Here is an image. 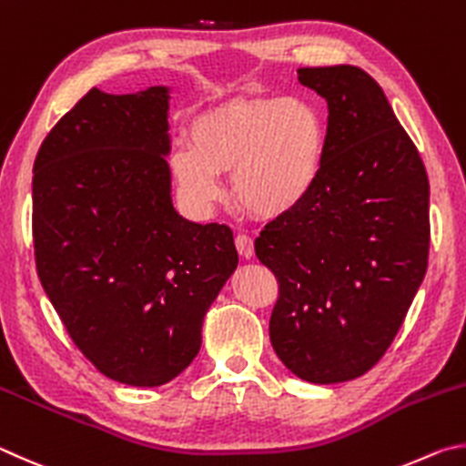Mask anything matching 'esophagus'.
Returning <instances> with one entry per match:
<instances>
[{
	"label": "esophagus",
	"instance_id": "1",
	"mask_svg": "<svg viewBox=\"0 0 466 466\" xmlns=\"http://www.w3.org/2000/svg\"><path fill=\"white\" fill-rule=\"evenodd\" d=\"M235 248H238L241 258L249 259L254 256V239H251L249 235H238V238H235Z\"/></svg>",
	"mask_w": 466,
	"mask_h": 466
}]
</instances>
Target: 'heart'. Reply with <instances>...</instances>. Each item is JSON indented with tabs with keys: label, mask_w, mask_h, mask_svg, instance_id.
I'll return each instance as SVG.
<instances>
[{
	"label": "heart",
	"mask_w": 466,
	"mask_h": 466,
	"mask_svg": "<svg viewBox=\"0 0 466 466\" xmlns=\"http://www.w3.org/2000/svg\"><path fill=\"white\" fill-rule=\"evenodd\" d=\"M328 125L319 106L299 96L228 100L190 125V145L171 153L182 198L196 210L215 204L218 174L231 169L235 202L264 218L289 215L319 179Z\"/></svg>",
	"instance_id": "obj_1"
}]
</instances>
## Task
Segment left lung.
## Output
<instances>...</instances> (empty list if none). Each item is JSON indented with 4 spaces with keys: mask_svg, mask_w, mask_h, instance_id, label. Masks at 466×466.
<instances>
[{
    "mask_svg": "<svg viewBox=\"0 0 466 466\" xmlns=\"http://www.w3.org/2000/svg\"><path fill=\"white\" fill-rule=\"evenodd\" d=\"M328 102V147L307 200L268 223L256 256L279 280L274 352L331 385L385 356L426 276L430 184L385 92L354 65L303 67Z\"/></svg>",
    "mask_w": 466,
    "mask_h": 466,
    "instance_id": "left-lung-1",
    "label": "left lung"
}]
</instances>
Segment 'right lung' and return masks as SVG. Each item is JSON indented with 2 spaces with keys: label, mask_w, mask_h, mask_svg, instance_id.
Returning <instances> with one entry per match:
<instances>
[{
  "label": "right lung",
  "mask_w": 466,
  "mask_h": 466,
  "mask_svg": "<svg viewBox=\"0 0 466 466\" xmlns=\"http://www.w3.org/2000/svg\"><path fill=\"white\" fill-rule=\"evenodd\" d=\"M169 89L92 87L40 145L36 270L81 354L112 380L159 387L190 366L238 268L233 231L171 204Z\"/></svg>",
  "instance_id": "obj_1"
}]
</instances>
